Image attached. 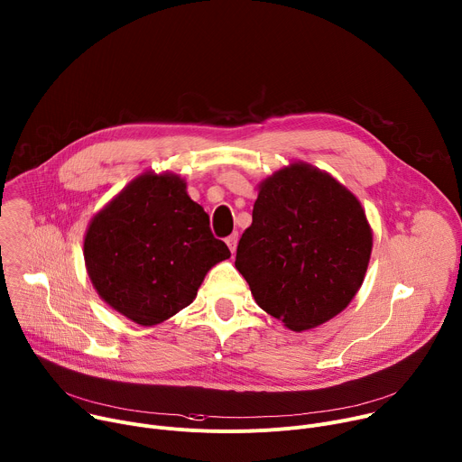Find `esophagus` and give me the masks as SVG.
<instances>
[{"mask_svg":"<svg viewBox=\"0 0 462 462\" xmlns=\"http://www.w3.org/2000/svg\"><path fill=\"white\" fill-rule=\"evenodd\" d=\"M226 245H228V248H230V252L234 254L236 252V248H237V241H239V236H237V232H234V234H230L226 239Z\"/></svg>","mask_w":462,"mask_h":462,"instance_id":"obj_1","label":"esophagus"}]
</instances>
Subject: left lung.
I'll return each instance as SVG.
<instances>
[{
  "label": "left lung",
  "instance_id": "left-lung-1",
  "mask_svg": "<svg viewBox=\"0 0 462 462\" xmlns=\"http://www.w3.org/2000/svg\"><path fill=\"white\" fill-rule=\"evenodd\" d=\"M371 246L356 197L331 175L296 162L261 182L236 269L255 303L300 333L349 305Z\"/></svg>",
  "mask_w": 462,
  "mask_h": 462
}]
</instances>
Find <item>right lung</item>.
Wrapping results in <instances>:
<instances>
[{
  "mask_svg": "<svg viewBox=\"0 0 462 462\" xmlns=\"http://www.w3.org/2000/svg\"><path fill=\"white\" fill-rule=\"evenodd\" d=\"M84 257L107 305L139 325H157L193 301L230 250L180 177L144 173L93 217Z\"/></svg>",
  "mask_w": 462,
  "mask_h": 462,
  "instance_id": "right-lung-1",
  "label": "right lung"
}]
</instances>
